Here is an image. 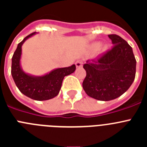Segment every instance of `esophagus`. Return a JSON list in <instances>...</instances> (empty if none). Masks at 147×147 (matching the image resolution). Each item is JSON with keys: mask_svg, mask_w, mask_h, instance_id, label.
Masks as SVG:
<instances>
[{"mask_svg": "<svg viewBox=\"0 0 147 147\" xmlns=\"http://www.w3.org/2000/svg\"><path fill=\"white\" fill-rule=\"evenodd\" d=\"M82 64H83L82 60H77L76 62V63H75L76 67H81L82 66Z\"/></svg>", "mask_w": 147, "mask_h": 147, "instance_id": "esophagus-1", "label": "esophagus"}]
</instances>
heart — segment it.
<instances>
[{
    "label": "heart",
    "mask_w": 147,
    "mask_h": 147,
    "mask_svg": "<svg viewBox=\"0 0 147 147\" xmlns=\"http://www.w3.org/2000/svg\"><path fill=\"white\" fill-rule=\"evenodd\" d=\"M100 46H101V43L100 42H95V43H93V45H91V51H96L98 50V49L100 48ZM107 49V46H104L103 47V51H106Z\"/></svg>",
    "instance_id": "b5f03b06"
}]
</instances>
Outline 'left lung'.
Returning a JSON list of instances; mask_svg holds the SVG:
<instances>
[{"mask_svg": "<svg viewBox=\"0 0 147 147\" xmlns=\"http://www.w3.org/2000/svg\"><path fill=\"white\" fill-rule=\"evenodd\" d=\"M108 37L112 49L83 65L86 71L83 89L90 97L99 101H110L124 94L136 77V60L132 47L119 35Z\"/></svg>", "mask_w": 147, "mask_h": 147, "instance_id": "8db88e82", "label": "left lung"}]
</instances>
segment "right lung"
Instances as JSON below:
<instances>
[{
    "label": "right lung",
    "mask_w": 147,
    "mask_h": 147,
    "mask_svg": "<svg viewBox=\"0 0 147 147\" xmlns=\"http://www.w3.org/2000/svg\"><path fill=\"white\" fill-rule=\"evenodd\" d=\"M35 34H30L18 45L11 59V73L15 85L23 94L34 100L45 101L57 96L64 77L74 72L76 65L57 68L42 76H33L23 72L20 64L22 45Z\"/></svg>",
    "instance_id": "obj_1"
}]
</instances>
